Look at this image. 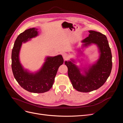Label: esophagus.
<instances>
[{
    "instance_id": "esophagus-1",
    "label": "esophagus",
    "mask_w": 123,
    "mask_h": 123,
    "mask_svg": "<svg viewBox=\"0 0 123 123\" xmlns=\"http://www.w3.org/2000/svg\"><path fill=\"white\" fill-rule=\"evenodd\" d=\"M62 57H63V58H64V59H67L68 57V55L66 53H64L62 54Z\"/></svg>"
}]
</instances>
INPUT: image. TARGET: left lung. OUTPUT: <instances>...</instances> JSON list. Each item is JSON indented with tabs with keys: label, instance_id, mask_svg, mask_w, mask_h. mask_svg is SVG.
I'll list each match as a JSON object with an SVG mask.
<instances>
[{
	"label": "left lung",
	"instance_id": "obj_1",
	"mask_svg": "<svg viewBox=\"0 0 123 123\" xmlns=\"http://www.w3.org/2000/svg\"><path fill=\"white\" fill-rule=\"evenodd\" d=\"M89 32L88 37L81 42L84 43V47L91 43L98 46L100 53L98 61L89 66L88 70H84L85 75L80 73L81 69L73 64V61L65 62L73 88L81 92H91L102 86L109 76L112 67V54L106 36L94 31H89Z\"/></svg>",
	"mask_w": 123,
	"mask_h": 123
}]
</instances>
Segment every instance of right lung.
<instances>
[{"label": "right lung", "instance_id": "obj_1", "mask_svg": "<svg viewBox=\"0 0 123 123\" xmlns=\"http://www.w3.org/2000/svg\"><path fill=\"white\" fill-rule=\"evenodd\" d=\"M38 35L37 29L26 30L18 36L12 51V69L14 76L18 83L25 90L41 93L49 91L52 88L59 66L64 62L61 55L47 57L42 68L35 73H30L21 66L19 54L22 43Z\"/></svg>", "mask_w": 123, "mask_h": 123}]
</instances>
